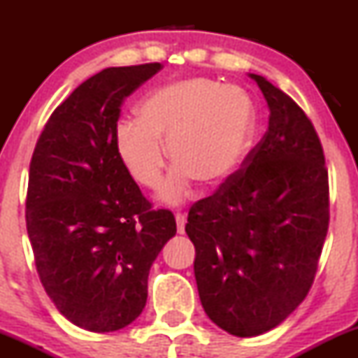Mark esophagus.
I'll use <instances>...</instances> for the list:
<instances>
[{
    "label": "esophagus",
    "mask_w": 358,
    "mask_h": 358,
    "mask_svg": "<svg viewBox=\"0 0 358 358\" xmlns=\"http://www.w3.org/2000/svg\"><path fill=\"white\" fill-rule=\"evenodd\" d=\"M175 220H176V231L178 234L185 232V222H187V215L183 212H176L175 213Z\"/></svg>",
    "instance_id": "34e87169"
}]
</instances>
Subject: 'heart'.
<instances>
[{
    "instance_id": "heart-1",
    "label": "heart",
    "mask_w": 358,
    "mask_h": 358,
    "mask_svg": "<svg viewBox=\"0 0 358 358\" xmlns=\"http://www.w3.org/2000/svg\"><path fill=\"white\" fill-rule=\"evenodd\" d=\"M138 121L117 124L116 151L127 173L156 188L166 166L176 163L159 192L166 203L182 202L193 180L217 187L236 173L254 133V108L244 89L195 77L153 90L136 108Z\"/></svg>"
}]
</instances>
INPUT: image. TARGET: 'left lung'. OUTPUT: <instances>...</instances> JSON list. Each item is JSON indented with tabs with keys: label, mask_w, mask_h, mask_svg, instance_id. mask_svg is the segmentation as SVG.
<instances>
[{
	"label": "left lung",
	"mask_w": 358,
	"mask_h": 358,
	"mask_svg": "<svg viewBox=\"0 0 358 358\" xmlns=\"http://www.w3.org/2000/svg\"><path fill=\"white\" fill-rule=\"evenodd\" d=\"M269 108V126L231 178L192 205L200 301L236 336L276 328L306 298L328 232V171L303 109L264 77L249 73Z\"/></svg>",
	"instance_id": "obj_1"
}]
</instances>
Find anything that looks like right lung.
<instances>
[{"instance_id": "obj_1", "label": "right lung", "mask_w": 358, "mask_h": 358, "mask_svg": "<svg viewBox=\"0 0 358 358\" xmlns=\"http://www.w3.org/2000/svg\"><path fill=\"white\" fill-rule=\"evenodd\" d=\"M162 64L109 67L52 113L30 163L27 231L47 294L69 322L108 334L133 323L148 274L176 234L173 213L153 210L116 151L127 96Z\"/></svg>"}]
</instances>
